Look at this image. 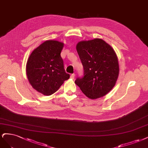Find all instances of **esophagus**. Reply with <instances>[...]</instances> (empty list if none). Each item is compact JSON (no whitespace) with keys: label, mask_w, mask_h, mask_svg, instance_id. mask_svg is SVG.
Returning a JSON list of instances; mask_svg holds the SVG:
<instances>
[{"label":"esophagus","mask_w":148,"mask_h":148,"mask_svg":"<svg viewBox=\"0 0 148 148\" xmlns=\"http://www.w3.org/2000/svg\"><path fill=\"white\" fill-rule=\"evenodd\" d=\"M71 78L72 79H74L75 78V74H72L71 75Z\"/></svg>","instance_id":"esophagus-1"}]
</instances>
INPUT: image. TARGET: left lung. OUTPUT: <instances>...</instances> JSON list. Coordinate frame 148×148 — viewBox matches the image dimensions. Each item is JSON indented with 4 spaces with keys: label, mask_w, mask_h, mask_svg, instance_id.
<instances>
[{
    "label": "left lung",
    "mask_w": 148,
    "mask_h": 148,
    "mask_svg": "<svg viewBox=\"0 0 148 148\" xmlns=\"http://www.w3.org/2000/svg\"><path fill=\"white\" fill-rule=\"evenodd\" d=\"M76 49L84 76L76 79L75 84L90 99L104 97L115 86L118 79L119 65L115 51L98 38L79 42Z\"/></svg>",
    "instance_id": "left-lung-1"
}]
</instances>
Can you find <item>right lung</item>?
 <instances>
[{
    "label": "right lung",
    "mask_w": 148,
    "mask_h": 148,
    "mask_svg": "<svg viewBox=\"0 0 148 148\" xmlns=\"http://www.w3.org/2000/svg\"><path fill=\"white\" fill-rule=\"evenodd\" d=\"M64 43L49 40L32 51L26 71L32 88L46 96L55 93L70 75L65 72L61 52Z\"/></svg>",
    "instance_id": "add662e5"
}]
</instances>
